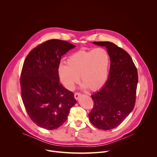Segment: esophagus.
Here are the masks:
<instances>
[{"mask_svg":"<svg viewBox=\"0 0 157 157\" xmlns=\"http://www.w3.org/2000/svg\"><path fill=\"white\" fill-rule=\"evenodd\" d=\"M81 96V93H79V92H76L75 93V98L76 99H78V98H79V96Z\"/></svg>","mask_w":157,"mask_h":157,"instance_id":"1","label":"esophagus"}]
</instances>
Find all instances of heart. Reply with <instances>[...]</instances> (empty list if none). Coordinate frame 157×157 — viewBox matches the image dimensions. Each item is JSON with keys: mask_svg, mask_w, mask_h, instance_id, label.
Masks as SVG:
<instances>
[{"mask_svg": "<svg viewBox=\"0 0 157 157\" xmlns=\"http://www.w3.org/2000/svg\"><path fill=\"white\" fill-rule=\"evenodd\" d=\"M110 57L107 50L98 47L91 50H81L70 55L66 64L60 63L58 75L61 82L73 90L79 78L89 90L97 91L108 78Z\"/></svg>", "mask_w": 157, "mask_h": 157, "instance_id": "heart-1", "label": "heart"}]
</instances>
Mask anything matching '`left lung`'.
Here are the masks:
<instances>
[{"label":"left lung","instance_id":"obj_1","mask_svg":"<svg viewBox=\"0 0 157 157\" xmlns=\"http://www.w3.org/2000/svg\"><path fill=\"white\" fill-rule=\"evenodd\" d=\"M107 49L110 67L101 90L91 96L94 105L89 121L99 129L109 130L119 125L130 114L136 101L138 73L129 54L110 41H94Z\"/></svg>","mask_w":157,"mask_h":157}]
</instances>
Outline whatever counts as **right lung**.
I'll list each match as a JSON object with an SVG mask.
<instances>
[{
  "mask_svg": "<svg viewBox=\"0 0 157 157\" xmlns=\"http://www.w3.org/2000/svg\"><path fill=\"white\" fill-rule=\"evenodd\" d=\"M75 47L64 40H47L32 50L24 61L21 96L29 116L40 127H59L76 103L73 93L60 83L58 71L61 56Z\"/></svg>",
  "mask_w": 157,
  "mask_h": 157,
  "instance_id": "1",
  "label": "right lung"
}]
</instances>
